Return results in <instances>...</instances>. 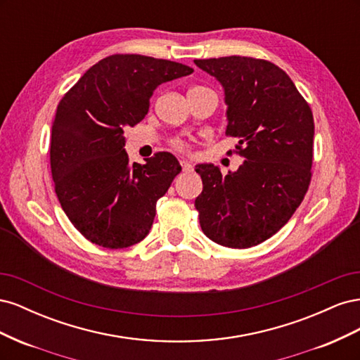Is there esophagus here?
<instances>
[{
  "label": "esophagus",
  "mask_w": 360,
  "mask_h": 360,
  "mask_svg": "<svg viewBox=\"0 0 360 360\" xmlns=\"http://www.w3.org/2000/svg\"><path fill=\"white\" fill-rule=\"evenodd\" d=\"M180 165H181V168H183L184 172H191V171L193 169V167L191 165L189 162H186V160H180Z\"/></svg>",
  "instance_id": "34e87169"
}]
</instances>
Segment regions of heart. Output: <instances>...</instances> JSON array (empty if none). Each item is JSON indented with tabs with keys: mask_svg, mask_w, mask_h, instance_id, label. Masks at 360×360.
<instances>
[{
	"mask_svg": "<svg viewBox=\"0 0 360 360\" xmlns=\"http://www.w3.org/2000/svg\"><path fill=\"white\" fill-rule=\"evenodd\" d=\"M172 147L180 150V151H186V150H188L186 143H183L181 139H174V141H172Z\"/></svg>",
	"mask_w": 360,
	"mask_h": 360,
	"instance_id": "heart-1",
	"label": "heart"
}]
</instances>
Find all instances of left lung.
<instances>
[{
	"label": "left lung",
	"mask_w": 360,
	"mask_h": 360,
	"mask_svg": "<svg viewBox=\"0 0 360 360\" xmlns=\"http://www.w3.org/2000/svg\"><path fill=\"white\" fill-rule=\"evenodd\" d=\"M225 90L226 135L238 138L245 160L222 176L213 163L195 168L202 192L195 200L204 234L217 245L245 249L284 226L311 183L314 117L290 76L252 57L193 60Z\"/></svg>",
	"instance_id": "1"
}]
</instances>
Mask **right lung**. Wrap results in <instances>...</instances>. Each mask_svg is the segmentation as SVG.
Instances as JSON below:
<instances>
[{"label":"right lung","mask_w":360,"mask_h":360,"mask_svg":"<svg viewBox=\"0 0 360 360\" xmlns=\"http://www.w3.org/2000/svg\"><path fill=\"white\" fill-rule=\"evenodd\" d=\"M181 63L115 53L86 70L57 106L51 135L56 193L86 240L129 248L148 234L156 202L181 171L168 151L130 163L124 129L143 120L163 82L191 75Z\"/></svg>","instance_id":"1"}]
</instances>
